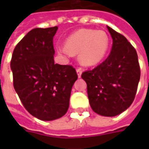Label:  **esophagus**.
<instances>
[{"label": "esophagus", "mask_w": 149, "mask_h": 149, "mask_svg": "<svg viewBox=\"0 0 149 149\" xmlns=\"http://www.w3.org/2000/svg\"><path fill=\"white\" fill-rule=\"evenodd\" d=\"M76 72H77L78 77H79V78L81 77V74H82V70H81L80 68H78L77 70H76Z\"/></svg>", "instance_id": "34e87169"}]
</instances>
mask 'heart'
I'll list each match as a JSON object with an SVG mask.
<instances>
[{"label": "heart", "instance_id": "heart-1", "mask_svg": "<svg viewBox=\"0 0 149 149\" xmlns=\"http://www.w3.org/2000/svg\"><path fill=\"white\" fill-rule=\"evenodd\" d=\"M109 45V38L105 31L83 29L67 38L65 48H59V52L62 54H79L82 65L93 66L104 58Z\"/></svg>", "mask_w": 149, "mask_h": 149}]
</instances>
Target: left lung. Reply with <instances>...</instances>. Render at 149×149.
Returning <instances> with one entry per match:
<instances>
[{"mask_svg": "<svg viewBox=\"0 0 149 149\" xmlns=\"http://www.w3.org/2000/svg\"><path fill=\"white\" fill-rule=\"evenodd\" d=\"M113 39L110 54L92 70L82 73L89 104L96 113L113 117L132 104L140 79V67L134 46L123 35L107 26Z\"/></svg>", "mask_w": 149, "mask_h": 149, "instance_id": "left-lung-1", "label": "left lung"}]
</instances>
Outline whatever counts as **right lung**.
Segmentation results:
<instances>
[{"instance_id": "obj_1", "label": "right lung", "mask_w": 149, "mask_h": 149, "mask_svg": "<svg viewBox=\"0 0 149 149\" xmlns=\"http://www.w3.org/2000/svg\"><path fill=\"white\" fill-rule=\"evenodd\" d=\"M57 30L54 26L28 32L15 47L10 61L14 89L22 104L44 121L65 114L78 79L73 66L54 64L53 38Z\"/></svg>"}]
</instances>
